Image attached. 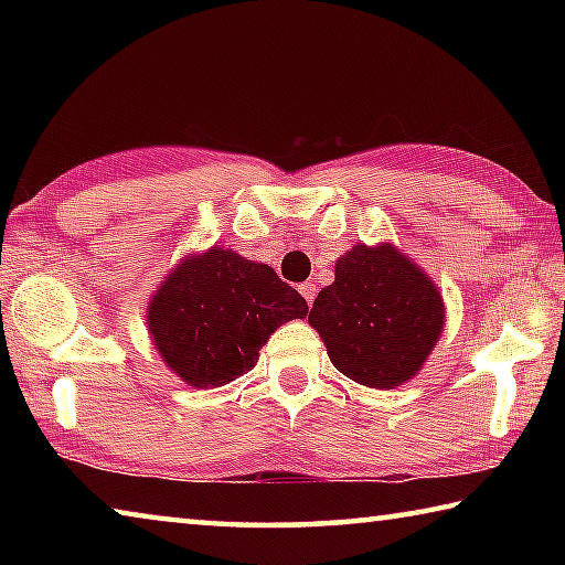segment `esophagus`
<instances>
[{
	"label": "esophagus",
	"mask_w": 565,
	"mask_h": 565,
	"mask_svg": "<svg viewBox=\"0 0 565 565\" xmlns=\"http://www.w3.org/2000/svg\"><path fill=\"white\" fill-rule=\"evenodd\" d=\"M299 291H301V296H303L306 301L313 303V296H317V286H313L311 281H306V284L299 286Z\"/></svg>",
	"instance_id": "obj_1"
}]
</instances>
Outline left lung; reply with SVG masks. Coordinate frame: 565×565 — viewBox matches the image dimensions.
Segmentation results:
<instances>
[{"instance_id": "left-lung-1", "label": "left lung", "mask_w": 565, "mask_h": 565, "mask_svg": "<svg viewBox=\"0 0 565 565\" xmlns=\"http://www.w3.org/2000/svg\"><path fill=\"white\" fill-rule=\"evenodd\" d=\"M309 323L343 376L369 388H394L436 347L444 301L394 246L359 244L337 262V281L313 299Z\"/></svg>"}]
</instances>
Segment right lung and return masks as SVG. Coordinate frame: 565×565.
Here are the masks:
<instances>
[{
  "label": "right lung",
  "mask_w": 565,
  "mask_h": 565,
  "mask_svg": "<svg viewBox=\"0 0 565 565\" xmlns=\"http://www.w3.org/2000/svg\"><path fill=\"white\" fill-rule=\"evenodd\" d=\"M306 313L303 296L271 266L212 246L167 276L147 319L169 369L191 386L216 388L252 371L271 333Z\"/></svg>",
  "instance_id": "obj_1"
}]
</instances>
